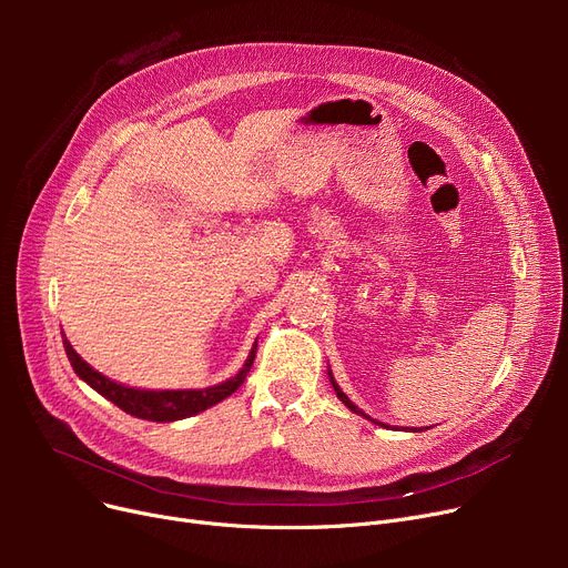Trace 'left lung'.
I'll use <instances>...</instances> for the list:
<instances>
[{
  "label": "left lung",
  "mask_w": 568,
  "mask_h": 568,
  "mask_svg": "<svg viewBox=\"0 0 568 568\" xmlns=\"http://www.w3.org/2000/svg\"><path fill=\"white\" fill-rule=\"evenodd\" d=\"M329 382H332V386H334V392H336V396H338V398H341V400L345 403V407H349V409H352L354 414H359V416H366V414H364V412H362L359 407H356V405H354V403H352V400H349V398H347V396H345V394L341 392V386L336 384V379H334L332 371H329ZM366 419H371V416H366ZM371 422H373V419H371ZM375 424H377V422H375ZM379 426H384V424H379Z\"/></svg>",
  "instance_id": "left-lung-1"
}]
</instances>
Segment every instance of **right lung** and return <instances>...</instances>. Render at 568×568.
Here are the masks:
<instances>
[{
    "label": "right lung",
    "mask_w": 568,
    "mask_h": 568,
    "mask_svg": "<svg viewBox=\"0 0 568 568\" xmlns=\"http://www.w3.org/2000/svg\"><path fill=\"white\" fill-rule=\"evenodd\" d=\"M64 349L73 371L78 373L80 379H84L94 392H99L103 398L114 403L119 409H124L131 416H138V419L146 422H179L186 419V416H193L197 412H204L206 407H212L227 396H232L239 386L244 384L246 375L251 373L253 359H255V349L257 341L248 354V359L244 368L239 371L234 377L216 384V386H206V389H179V392H154V389H133V386H124L119 382H112L110 377L101 375L89 366L82 356L73 349V345L64 336Z\"/></svg>",
    "instance_id": "1"
}]
</instances>
